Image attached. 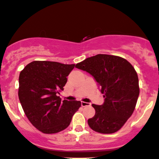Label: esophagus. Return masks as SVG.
I'll list each match as a JSON object with an SVG mask.
<instances>
[{"label": "esophagus", "mask_w": 159, "mask_h": 159, "mask_svg": "<svg viewBox=\"0 0 159 159\" xmlns=\"http://www.w3.org/2000/svg\"><path fill=\"white\" fill-rule=\"evenodd\" d=\"M91 104L89 102H82L81 105L82 107H86V106H91Z\"/></svg>", "instance_id": "1"}]
</instances>
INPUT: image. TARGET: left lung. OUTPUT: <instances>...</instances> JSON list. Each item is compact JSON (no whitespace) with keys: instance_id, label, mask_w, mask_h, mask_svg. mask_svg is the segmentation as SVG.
Here are the masks:
<instances>
[{"instance_id":"1","label":"left lung","mask_w":159,"mask_h":159,"mask_svg":"<svg viewBox=\"0 0 159 159\" xmlns=\"http://www.w3.org/2000/svg\"><path fill=\"white\" fill-rule=\"evenodd\" d=\"M75 67L93 76L105 98L102 105H92L96 113L88 120L89 127L100 134L118 131L134 113L139 95L134 68L124 58L101 54L85 59Z\"/></svg>"}]
</instances>
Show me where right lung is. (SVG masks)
I'll use <instances>...</instances> for the list:
<instances>
[{"instance_id":"1","label":"right lung","mask_w":159,"mask_h":159,"mask_svg":"<svg viewBox=\"0 0 159 159\" xmlns=\"http://www.w3.org/2000/svg\"><path fill=\"white\" fill-rule=\"evenodd\" d=\"M75 65L33 61L19 76V100L33 126L43 134H56L67 128L81 102L61 101L58 94L67 83Z\"/></svg>"}]
</instances>
